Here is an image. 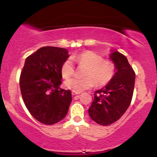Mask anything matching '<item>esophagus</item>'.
I'll return each mask as SVG.
<instances>
[{"instance_id": "1", "label": "esophagus", "mask_w": 157, "mask_h": 157, "mask_svg": "<svg viewBox=\"0 0 157 157\" xmlns=\"http://www.w3.org/2000/svg\"><path fill=\"white\" fill-rule=\"evenodd\" d=\"M79 94H80V92H76V91H74L71 92V94H72L73 96H75V95Z\"/></svg>"}]
</instances>
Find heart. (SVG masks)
Segmentation results:
<instances>
[{
    "label": "heart",
    "instance_id": "heart-1",
    "mask_svg": "<svg viewBox=\"0 0 157 157\" xmlns=\"http://www.w3.org/2000/svg\"><path fill=\"white\" fill-rule=\"evenodd\" d=\"M71 59L79 66H86L83 76L85 77H72L65 82V86L68 89L76 92L91 89L94 85L102 86L108 84L113 79L116 73V64L113 60L104 59L102 55L97 52L84 51L78 54H74ZM62 76L67 79L75 73V66L70 59L63 62L60 67Z\"/></svg>",
    "mask_w": 157,
    "mask_h": 157
}]
</instances>
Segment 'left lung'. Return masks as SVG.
Masks as SVG:
<instances>
[{
	"label": "left lung",
	"mask_w": 157,
	"mask_h": 157,
	"mask_svg": "<svg viewBox=\"0 0 157 157\" xmlns=\"http://www.w3.org/2000/svg\"><path fill=\"white\" fill-rule=\"evenodd\" d=\"M111 59L116 64L115 75L105 87L95 91L89 109L90 117L101 125H111L125 113L134 89L135 72L125 56L116 51Z\"/></svg>",
	"instance_id": "obj_1"
}]
</instances>
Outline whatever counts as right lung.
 <instances>
[{"label":"right lung","instance_id":"add662e5","mask_svg":"<svg viewBox=\"0 0 157 157\" xmlns=\"http://www.w3.org/2000/svg\"><path fill=\"white\" fill-rule=\"evenodd\" d=\"M68 56L66 48L44 46L26 57L21 73L25 105L34 118L45 125L62 120L72 100L70 90L60 88L61 65Z\"/></svg>","mask_w":157,"mask_h":157}]
</instances>
